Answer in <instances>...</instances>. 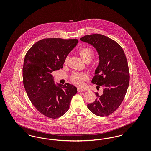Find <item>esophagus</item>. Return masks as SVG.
I'll use <instances>...</instances> for the list:
<instances>
[{"label": "esophagus", "mask_w": 151, "mask_h": 151, "mask_svg": "<svg viewBox=\"0 0 151 151\" xmlns=\"http://www.w3.org/2000/svg\"><path fill=\"white\" fill-rule=\"evenodd\" d=\"M86 89H82V88H78V92H86Z\"/></svg>", "instance_id": "esophagus-1"}]
</instances>
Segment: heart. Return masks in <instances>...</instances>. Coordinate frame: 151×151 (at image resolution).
I'll return each mask as SVG.
<instances>
[{
  "label": "heart",
  "mask_w": 151,
  "mask_h": 151,
  "mask_svg": "<svg viewBox=\"0 0 151 151\" xmlns=\"http://www.w3.org/2000/svg\"><path fill=\"white\" fill-rule=\"evenodd\" d=\"M79 53L80 57L86 63L90 62L94 57L93 50L90 47H83L80 49ZM66 62L67 59L65 60ZM87 79L88 75L85 72H73L70 76L71 82L77 86H82Z\"/></svg>",
  "instance_id": "1"
}]
</instances>
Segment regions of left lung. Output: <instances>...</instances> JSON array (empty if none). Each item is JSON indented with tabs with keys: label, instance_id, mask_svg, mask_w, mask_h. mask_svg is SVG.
<instances>
[{
	"label": "left lung",
	"instance_id": "8db88e82",
	"mask_svg": "<svg viewBox=\"0 0 151 151\" xmlns=\"http://www.w3.org/2000/svg\"><path fill=\"white\" fill-rule=\"evenodd\" d=\"M80 40L93 45L100 59L92 83L102 88L103 92L100 95L95 92L97 99L88 104V108L100 116L110 115L121 105L129 86L126 57L122 47L106 36L96 33L84 36Z\"/></svg>",
	"mask_w": 151,
	"mask_h": 151
}]
</instances>
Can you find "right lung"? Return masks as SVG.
<instances>
[{"mask_svg": "<svg viewBox=\"0 0 151 151\" xmlns=\"http://www.w3.org/2000/svg\"><path fill=\"white\" fill-rule=\"evenodd\" d=\"M77 39L44 38L27 51L22 68L23 84L29 100L43 115L52 119L64 115L77 88L55 86L51 73L62 68L65 58L78 43Z\"/></svg>", "mask_w": 151, "mask_h": 151, "instance_id": "1", "label": "right lung"}]
</instances>
